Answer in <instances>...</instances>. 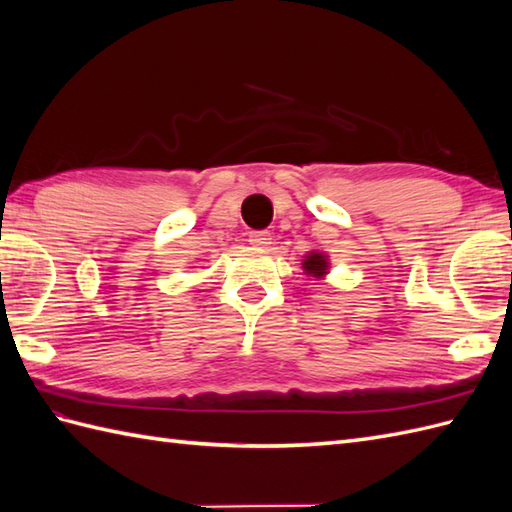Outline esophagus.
<instances>
[{
  "label": "esophagus",
  "instance_id": "34e87169",
  "mask_svg": "<svg viewBox=\"0 0 512 512\" xmlns=\"http://www.w3.org/2000/svg\"><path fill=\"white\" fill-rule=\"evenodd\" d=\"M248 237H251V240H248V242H251L257 248H266L270 244V240H272V235L268 231H253Z\"/></svg>",
  "mask_w": 512,
  "mask_h": 512
}]
</instances>
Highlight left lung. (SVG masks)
Returning a JSON list of instances; mask_svg holds the SVG:
<instances>
[{
	"instance_id": "left-lung-1",
	"label": "left lung",
	"mask_w": 512,
	"mask_h": 512,
	"mask_svg": "<svg viewBox=\"0 0 512 512\" xmlns=\"http://www.w3.org/2000/svg\"><path fill=\"white\" fill-rule=\"evenodd\" d=\"M303 270H305L307 277L323 279V277L327 275V270H329L327 255H325V253H318V251H312L310 255H305V259H303Z\"/></svg>"
}]
</instances>
